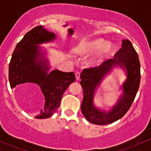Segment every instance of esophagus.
<instances>
[{
    "mask_svg": "<svg viewBox=\"0 0 151 151\" xmlns=\"http://www.w3.org/2000/svg\"><path fill=\"white\" fill-rule=\"evenodd\" d=\"M75 77L76 80H79L80 79V72H76L75 73Z\"/></svg>",
    "mask_w": 151,
    "mask_h": 151,
    "instance_id": "1",
    "label": "esophagus"
}]
</instances>
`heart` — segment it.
Wrapping results in <instances>:
<instances>
[{"label":"heart","instance_id":"obj_1","mask_svg":"<svg viewBox=\"0 0 151 151\" xmlns=\"http://www.w3.org/2000/svg\"><path fill=\"white\" fill-rule=\"evenodd\" d=\"M113 47L106 41L101 38H96L89 40H82L75 45L74 48V52L81 56H90L100 52L99 54L91 58L87 61V65L89 66H96L99 64L104 58L109 55L112 52Z\"/></svg>","mask_w":151,"mask_h":151}]
</instances>
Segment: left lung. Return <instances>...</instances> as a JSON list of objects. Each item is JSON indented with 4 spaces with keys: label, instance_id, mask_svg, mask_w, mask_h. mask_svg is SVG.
Instances as JSON below:
<instances>
[{
    "label": "left lung",
    "instance_id": "left-lung-1",
    "mask_svg": "<svg viewBox=\"0 0 151 151\" xmlns=\"http://www.w3.org/2000/svg\"><path fill=\"white\" fill-rule=\"evenodd\" d=\"M116 67L122 68L126 72L127 79L120 86L122 93L116 104L106 111L95 106L94 97L105 77ZM80 79L83 90L81 111L87 121L93 124L105 125L121 119L132 106L140 83V63L132 42L128 39H123L122 47L114 58L105 60L96 68L84 69Z\"/></svg>",
    "mask_w": 151,
    "mask_h": 151
}]
</instances>
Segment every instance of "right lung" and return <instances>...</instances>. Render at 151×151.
I'll use <instances>...</instances> for the list:
<instances>
[{
  "label": "right lung",
  "instance_id": "obj_1",
  "mask_svg": "<svg viewBox=\"0 0 151 151\" xmlns=\"http://www.w3.org/2000/svg\"><path fill=\"white\" fill-rule=\"evenodd\" d=\"M55 39L54 33L47 30L42 25L35 27L17 45L9 66L11 88L40 87L45 103L40 113L35 115L38 119L50 118L55 113L60 106L63 93L75 81L74 72H63L57 69L49 72L51 66L45 55L46 51L40 45Z\"/></svg>",
  "mask_w": 151,
  "mask_h": 151
}]
</instances>
